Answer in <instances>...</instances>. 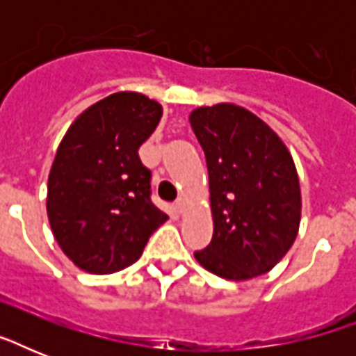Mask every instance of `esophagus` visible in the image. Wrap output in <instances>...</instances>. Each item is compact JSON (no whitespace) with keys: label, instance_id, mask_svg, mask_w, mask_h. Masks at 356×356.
Wrapping results in <instances>:
<instances>
[{"label":"esophagus","instance_id":"34e87169","mask_svg":"<svg viewBox=\"0 0 356 356\" xmlns=\"http://www.w3.org/2000/svg\"><path fill=\"white\" fill-rule=\"evenodd\" d=\"M184 205H186V200H184V197H179V200L175 201V211H177L179 214H183Z\"/></svg>","mask_w":356,"mask_h":356}]
</instances>
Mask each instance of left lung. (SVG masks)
I'll use <instances>...</instances> for the list:
<instances>
[{
	"instance_id": "1",
	"label": "left lung",
	"mask_w": 356,
	"mask_h": 356,
	"mask_svg": "<svg viewBox=\"0 0 356 356\" xmlns=\"http://www.w3.org/2000/svg\"><path fill=\"white\" fill-rule=\"evenodd\" d=\"M190 125L205 151L214 233L194 257L227 281L264 275L288 253L301 222V188L279 134L248 108H194Z\"/></svg>"
}]
</instances>
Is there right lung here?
Returning a JSON list of instances; mask_svg holds the SVG:
<instances>
[{
	"label": "right lung",
	"instance_id": "add662e5",
	"mask_svg": "<svg viewBox=\"0 0 356 356\" xmlns=\"http://www.w3.org/2000/svg\"><path fill=\"white\" fill-rule=\"evenodd\" d=\"M162 118V105L138 92L94 103L58 144L47 177V220L77 268L107 275L140 259L168 216L151 203V172L138 149Z\"/></svg>",
	"mask_w": 356,
	"mask_h": 356
}]
</instances>
